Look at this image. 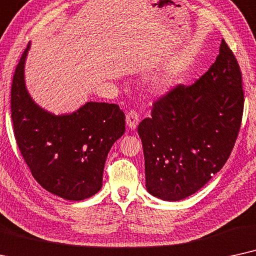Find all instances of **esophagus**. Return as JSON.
<instances>
[{"label":"esophagus","instance_id":"34e87169","mask_svg":"<svg viewBox=\"0 0 256 256\" xmlns=\"http://www.w3.org/2000/svg\"><path fill=\"white\" fill-rule=\"evenodd\" d=\"M125 120H126V125H128V128H130V130H134L139 124V116L134 110H131L126 114Z\"/></svg>","mask_w":256,"mask_h":256}]
</instances>
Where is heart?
I'll return each instance as SVG.
<instances>
[{
    "label": "heart",
    "instance_id": "1",
    "mask_svg": "<svg viewBox=\"0 0 256 256\" xmlns=\"http://www.w3.org/2000/svg\"><path fill=\"white\" fill-rule=\"evenodd\" d=\"M168 85H170V80L168 77L166 76L156 77L152 82V88L154 91H158V92H162V91H165L166 88H168Z\"/></svg>",
    "mask_w": 256,
    "mask_h": 256
}]
</instances>
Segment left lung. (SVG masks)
<instances>
[{
    "label": "left lung",
    "instance_id": "left-lung-1",
    "mask_svg": "<svg viewBox=\"0 0 256 256\" xmlns=\"http://www.w3.org/2000/svg\"><path fill=\"white\" fill-rule=\"evenodd\" d=\"M244 102L240 66L222 40L208 71L156 100L138 126L148 192L178 202L205 186L230 156Z\"/></svg>",
    "mask_w": 256,
    "mask_h": 256
}]
</instances>
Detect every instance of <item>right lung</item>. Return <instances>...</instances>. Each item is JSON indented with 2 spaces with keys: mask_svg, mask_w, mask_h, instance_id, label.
Returning <instances> with one entry per match:
<instances>
[{
  "mask_svg": "<svg viewBox=\"0 0 256 256\" xmlns=\"http://www.w3.org/2000/svg\"><path fill=\"white\" fill-rule=\"evenodd\" d=\"M29 49L30 43L12 85L17 146L32 176L48 192L74 202L88 199L102 188L108 153L125 132V114L117 104L97 102L60 116L38 106L24 82Z\"/></svg>",
  "mask_w": 256,
  "mask_h": 256,
  "instance_id": "obj_1",
  "label": "right lung"
}]
</instances>
